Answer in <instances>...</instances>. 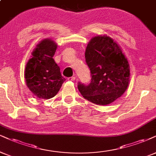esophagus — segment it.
I'll list each match as a JSON object with an SVG mask.
<instances>
[{"label":"esophagus","mask_w":156,"mask_h":156,"mask_svg":"<svg viewBox=\"0 0 156 156\" xmlns=\"http://www.w3.org/2000/svg\"><path fill=\"white\" fill-rule=\"evenodd\" d=\"M67 80H69V81H72V82H74L75 80H76V77L75 76H71V77H69Z\"/></svg>","instance_id":"34e87169"}]
</instances>
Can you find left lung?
<instances>
[{
    "mask_svg": "<svg viewBox=\"0 0 156 156\" xmlns=\"http://www.w3.org/2000/svg\"><path fill=\"white\" fill-rule=\"evenodd\" d=\"M91 80L78 82V90L85 99L97 105H108L121 97L129 82L128 61L116 42L107 36L92 38L85 51Z\"/></svg>",
    "mask_w": 156,
    "mask_h": 156,
    "instance_id": "1",
    "label": "left lung"
}]
</instances>
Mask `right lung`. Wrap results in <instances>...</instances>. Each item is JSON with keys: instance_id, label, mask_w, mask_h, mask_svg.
<instances>
[{"instance_id": "right-lung-1", "label": "right lung", "mask_w": 156, "mask_h": 156, "mask_svg": "<svg viewBox=\"0 0 156 156\" xmlns=\"http://www.w3.org/2000/svg\"><path fill=\"white\" fill-rule=\"evenodd\" d=\"M57 45L53 40H43L32 53L25 69L26 84L39 98L50 99L58 93L66 81L60 68L53 58Z\"/></svg>"}]
</instances>
